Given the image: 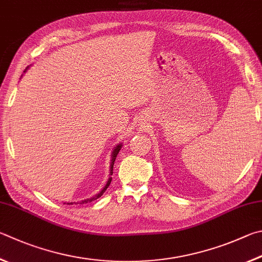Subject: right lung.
I'll return each instance as SVG.
<instances>
[{
    "instance_id": "add662e5",
    "label": "right lung",
    "mask_w": 262,
    "mask_h": 262,
    "mask_svg": "<svg viewBox=\"0 0 262 262\" xmlns=\"http://www.w3.org/2000/svg\"><path fill=\"white\" fill-rule=\"evenodd\" d=\"M121 144H118L116 147H115V149H113V151H112V160H111V166H110V174L112 175V173H113V165H115V161H116V158H117V156H118V154H119V151H120V149H121ZM111 181H112V178H108V180H107V182H106V184H105V187H104L103 189H102V191L101 192H99L98 194H96V196H95L94 198H90V199H85V201H82L81 203L83 204V203H85V204H87L88 202H93L94 201V199H97V198H99V197H101L102 196V194L104 193V192H105V190L107 189V187H108V185H110V183H111ZM65 204V203H64ZM69 204V205H70V204H72V203H68Z\"/></svg>"
}]
</instances>
